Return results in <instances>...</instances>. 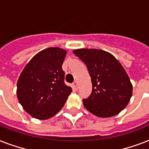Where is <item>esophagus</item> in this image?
Segmentation results:
<instances>
[{
  "instance_id": "obj_1",
  "label": "esophagus",
  "mask_w": 149,
  "mask_h": 149,
  "mask_svg": "<svg viewBox=\"0 0 149 149\" xmlns=\"http://www.w3.org/2000/svg\"><path fill=\"white\" fill-rule=\"evenodd\" d=\"M72 87L75 89V90H77L78 89V84H77V82L75 81L73 84H72Z\"/></svg>"
}]
</instances>
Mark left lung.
Returning a JSON list of instances; mask_svg holds the SVG:
<instances>
[{
	"label": "left lung",
	"mask_w": 149,
	"mask_h": 149,
	"mask_svg": "<svg viewBox=\"0 0 149 149\" xmlns=\"http://www.w3.org/2000/svg\"><path fill=\"white\" fill-rule=\"evenodd\" d=\"M73 53L86 64L92 82V92L84 99L85 108L100 118L117 115L132 96V84L118 60L104 50L80 49Z\"/></svg>",
	"instance_id": "obj_1"
}]
</instances>
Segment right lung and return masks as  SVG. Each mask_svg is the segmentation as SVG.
Segmentation results:
<instances>
[{"label": "right lung", "mask_w": 149, "mask_h": 149, "mask_svg": "<svg viewBox=\"0 0 149 149\" xmlns=\"http://www.w3.org/2000/svg\"><path fill=\"white\" fill-rule=\"evenodd\" d=\"M66 51L48 48L37 53L20 75L17 83L18 101L31 117L46 120L63 108L72 88L64 83L62 69Z\"/></svg>", "instance_id": "right-lung-1"}]
</instances>
